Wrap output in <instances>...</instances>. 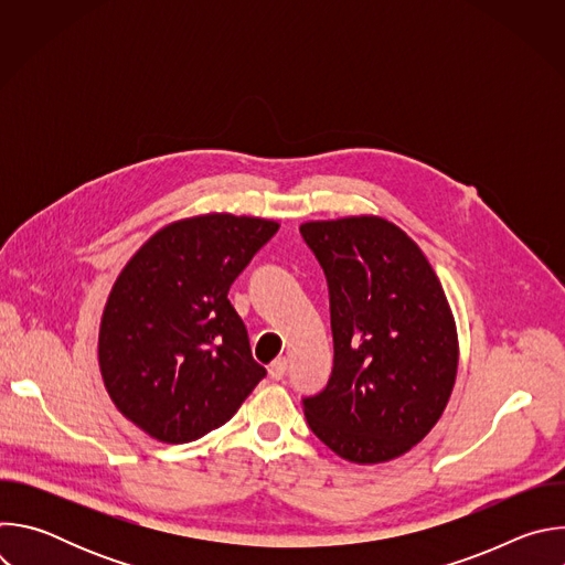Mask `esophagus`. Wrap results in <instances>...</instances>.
<instances>
[{
	"label": "esophagus",
	"instance_id": "esophagus-1",
	"mask_svg": "<svg viewBox=\"0 0 565 565\" xmlns=\"http://www.w3.org/2000/svg\"><path fill=\"white\" fill-rule=\"evenodd\" d=\"M286 369H288V360L286 358H277L275 362H270V366H268V373H270V377L273 380H284V375H286Z\"/></svg>",
	"mask_w": 565,
	"mask_h": 565
}]
</instances>
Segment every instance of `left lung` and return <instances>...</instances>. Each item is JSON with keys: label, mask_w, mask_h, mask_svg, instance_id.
I'll return each mask as SVG.
<instances>
[{"label": "left lung", "mask_w": 565, "mask_h": 565, "mask_svg": "<svg viewBox=\"0 0 565 565\" xmlns=\"http://www.w3.org/2000/svg\"><path fill=\"white\" fill-rule=\"evenodd\" d=\"M329 284L333 371L303 397L312 434L373 465L418 445L443 416L458 369L456 324L423 250L380 216L299 227Z\"/></svg>", "instance_id": "left-lung-1"}]
</instances>
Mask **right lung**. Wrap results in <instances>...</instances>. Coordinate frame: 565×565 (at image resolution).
<instances>
[{"label":"right lung","mask_w":565,"mask_h":565,"mask_svg":"<svg viewBox=\"0 0 565 565\" xmlns=\"http://www.w3.org/2000/svg\"><path fill=\"white\" fill-rule=\"evenodd\" d=\"M277 230L255 216L185 218L118 275L100 321V373L118 412L151 438L210 434L266 377L227 290Z\"/></svg>","instance_id":"1"}]
</instances>
